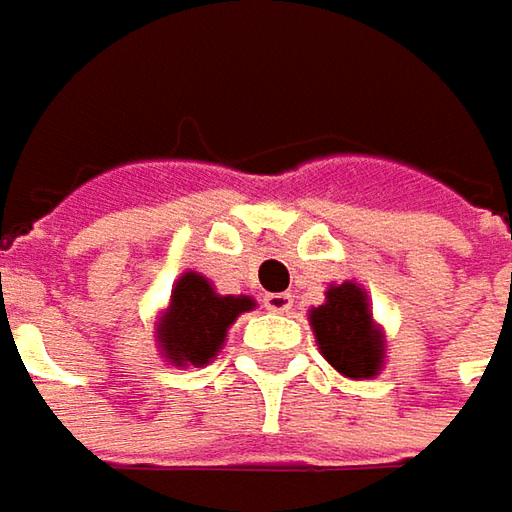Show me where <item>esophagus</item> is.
Masks as SVG:
<instances>
[{
    "label": "esophagus",
    "mask_w": 512,
    "mask_h": 512,
    "mask_svg": "<svg viewBox=\"0 0 512 512\" xmlns=\"http://www.w3.org/2000/svg\"><path fill=\"white\" fill-rule=\"evenodd\" d=\"M263 307L272 313H289L292 310V295L289 292H269L263 295Z\"/></svg>",
    "instance_id": "esophagus-1"
}]
</instances>
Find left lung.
Returning <instances> with one entry per match:
<instances>
[{
    "label": "left lung",
    "mask_w": 512,
    "mask_h": 512,
    "mask_svg": "<svg viewBox=\"0 0 512 512\" xmlns=\"http://www.w3.org/2000/svg\"><path fill=\"white\" fill-rule=\"evenodd\" d=\"M324 359L350 379H368L382 365V336L374 330L368 298L356 284L330 286L327 304L310 313Z\"/></svg>",
    "instance_id": "8db88e82"
}]
</instances>
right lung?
Listing matches in <instances>:
<instances>
[{"mask_svg": "<svg viewBox=\"0 0 512 512\" xmlns=\"http://www.w3.org/2000/svg\"><path fill=\"white\" fill-rule=\"evenodd\" d=\"M252 307V298L217 295L202 275L185 272L173 286L170 310L159 330L165 356L173 365H205L217 356L231 321Z\"/></svg>", "mask_w": 512, "mask_h": 512, "instance_id": "add662e5", "label": "right lung"}]
</instances>
